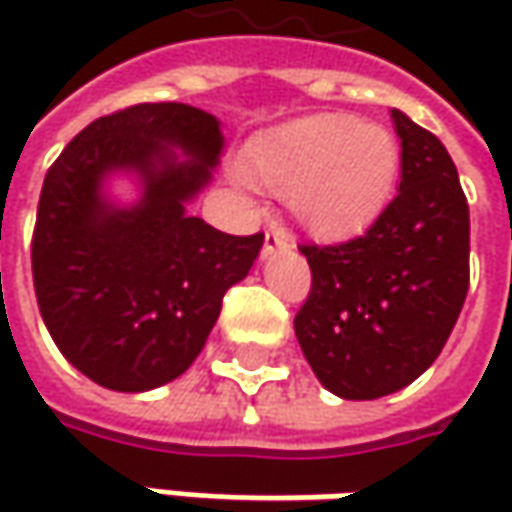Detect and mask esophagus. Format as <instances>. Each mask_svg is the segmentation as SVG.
<instances>
[{"label": "esophagus", "instance_id": "34e87169", "mask_svg": "<svg viewBox=\"0 0 512 512\" xmlns=\"http://www.w3.org/2000/svg\"><path fill=\"white\" fill-rule=\"evenodd\" d=\"M293 236L287 233L285 227H267L265 230V247H262V256H270L276 250H293Z\"/></svg>", "mask_w": 512, "mask_h": 512}]
</instances>
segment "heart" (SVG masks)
Returning a JSON list of instances; mask_svg holds the SVG:
<instances>
[{
    "mask_svg": "<svg viewBox=\"0 0 512 512\" xmlns=\"http://www.w3.org/2000/svg\"><path fill=\"white\" fill-rule=\"evenodd\" d=\"M245 170L256 185L287 193L293 219L313 236L344 239L387 207L402 145L384 125L316 113L259 133L245 150Z\"/></svg>",
    "mask_w": 512,
    "mask_h": 512,
    "instance_id": "obj_1",
    "label": "heart"
}]
</instances>
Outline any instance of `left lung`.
<instances>
[{"label":"left lung","instance_id":"8db88e82","mask_svg":"<svg viewBox=\"0 0 512 512\" xmlns=\"http://www.w3.org/2000/svg\"><path fill=\"white\" fill-rule=\"evenodd\" d=\"M402 182L359 239L302 245L313 273L293 327L307 364L342 399L416 382L442 353L470 285V210L442 142L393 110Z\"/></svg>","mask_w":512,"mask_h":512}]
</instances>
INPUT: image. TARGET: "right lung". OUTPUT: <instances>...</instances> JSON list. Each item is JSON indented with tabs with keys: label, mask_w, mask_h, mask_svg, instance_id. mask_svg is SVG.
Returning a JSON list of instances; mask_svg holds the SVG:
<instances>
[{
	"label": "right lung",
	"mask_w": 512,
	"mask_h": 512,
	"mask_svg": "<svg viewBox=\"0 0 512 512\" xmlns=\"http://www.w3.org/2000/svg\"><path fill=\"white\" fill-rule=\"evenodd\" d=\"M222 148L213 113L145 102L90 122L50 165L30 247L33 287L53 342L90 382L142 393L179 379L227 290L250 273L265 233L230 236L187 213ZM116 172L143 187L133 206L107 196Z\"/></svg>",
	"instance_id": "obj_1"
}]
</instances>
